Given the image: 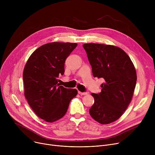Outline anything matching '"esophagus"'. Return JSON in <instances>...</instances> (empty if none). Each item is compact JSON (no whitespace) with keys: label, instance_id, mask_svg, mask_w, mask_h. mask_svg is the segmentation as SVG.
<instances>
[{"label":"esophagus","instance_id":"obj_1","mask_svg":"<svg viewBox=\"0 0 155 155\" xmlns=\"http://www.w3.org/2000/svg\"><path fill=\"white\" fill-rule=\"evenodd\" d=\"M78 93L80 95H87V92H81L80 91H78Z\"/></svg>","mask_w":155,"mask_h":155}]
</instances>
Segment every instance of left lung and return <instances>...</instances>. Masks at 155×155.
Wrapping results in <instances>:
<instances>
[{
  "label": "left lung",
  "instance_id": "8db88e82",
  "mask_svg": "<svg viewBox=\"0 0 155 155\" xmlns=\"http://www.w3.org/2000/svg\"><path fill=\"white\" fill-rule=\"evenodd\" d=\"M93 76L102 78L101 92L92 93L94 104L91 117L102 124L117 120L127 108L133 96L137 75L132 61L121 48L113 45H83Z\"/></svg>",
  "mask_w": 155,
  "mask_h": 155
}]
</instances>
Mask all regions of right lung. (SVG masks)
<instances>
[{
	"label": "right lung",
	"mask_w": 155,
	"mask_h": 155,
	"mask_svg": "<svg viewBox=\"0 0 155 155\" xmlns=\"http://www.w3.org/2000/svg\"><path fill=\"white\" fill-rule=\"evenodd\" d=\"M77 43H50L31 54L24 67V96L36 114L48 123H53L66 114L71 100L77 95L75 88L58 84L64 72V62Z\"/></svg>",
	"instance_id": "obj_1"
}]
</instances>
